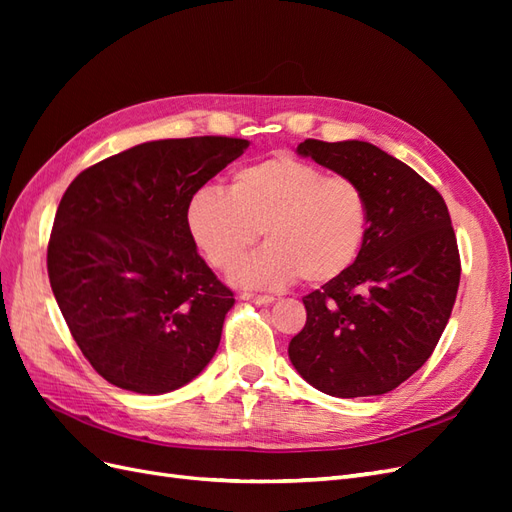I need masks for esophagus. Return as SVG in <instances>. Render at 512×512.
<instances>
[{
  "mask_svg": "<svg viewBox=\"0 0 512 512\" xmlns=\"http://www.w3.org/2000/svg\"><path fill=\"white\" fill-rule=\"evenodd\" d=\"M241 299H243V301H252V303H256V305H269V303L275 301L273 294H252V292L241 294Z\"/></svg>",
  "mask_w": 512,
  "mask_h": 512,
  "instance_id": "esophagus-1",
  "label": "esophagus"
}]
</instances>
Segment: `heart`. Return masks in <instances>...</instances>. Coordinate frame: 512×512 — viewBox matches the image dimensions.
Wrapping results in <instances>:
<instances>
[{
	"label": "heart",
	"mask_w": 512,
	"mask_h": 512,
	"mask_svg": "<svg viewBox=\"0 0 512 512\" xmlns=\"http://www.w3.org/2000/svg\"><path fill=\"white\" fill-rule=\"evenodd\" d=\"M190 237L213 269L232 271L258 241L235 280L275 288L301 277L309 286L342 277L359 258L369 230V200L359 181L327 175L312 162L275 153L237 168L230 190L200 188L185 211Z\"/></svg>",
	"instance_id": "1"
}]
</instances>
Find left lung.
<instances>
[{
    "label": "left lung",
    "instance_id": "1",
    "mask_svg": "<svg viewBox=\"0 0 512 512\" xmlns=\"http://www.w3.org/2000/svg\"><path fill=\"white\" fill-rule=\"evenodd\" d=\"M297 153L363 185L369 230L354 265L303 297L290 363L327 395H384L423 367L451 318L461 275L451 215L433 185L376 145L307 138Z\"/></svg>",
    "mask_w": 512,
    "mask_h": 512
}]
</instances>
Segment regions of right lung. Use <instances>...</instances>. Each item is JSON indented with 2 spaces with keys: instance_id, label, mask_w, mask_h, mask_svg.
<instances>
[{
  "instance_id": "1",
  "label": "right lung",
  "mask_w": 512,
  "mask_h": 512,
  "mask_svg": "<svg viewBox=\"0 0 512 512\" xmlns=\"http://www.w3.org/2000/svg\"><path fill=\"white\" fill-rule=\"evenodd\" d=\"M247 147L228 136L143 143L83 170L61 198L51 288L85 359L119 389L175 391L218 350L235 297L198 256L185 211Z\"/></svg>"
}]
</instances>
